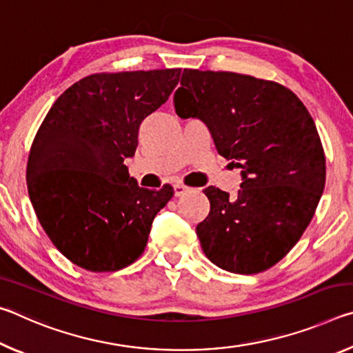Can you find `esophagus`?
Instances as JSON below:
<instances>
[{
  "label": "esophagus",
  "instance_id": "34e87169",
  "mask_svg": "<svg viewBox=\"0 0 353 353\" xmlns=\"http://www.w3.org/2000/svg\"><path fill=\"white\" fill-rule=\"evenodd\" d=\"M188 190H190V188L185 187L183 183H176V185H174V196H176V198H179V196H182L183 193H187Z\"/></svg>",
  "mask_w": 353,
  "mask_h": 353
}]
</instances>
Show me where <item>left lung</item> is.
<instances>
[{
	"label": "left lung",
	"mask_w": 353,
	"mask_h": 353,
	"mask_svg": "<svg viewBox=\"0 0 353 353\" xmlns=\"http://www.w3.org/2000/svg\"><path fill=\"white\" fill-rule=\"evenodd\" d=\"M174 109L210 130L216 151L241 168L235 198L207 187L210 213L196 227L221 270L256 274L290 252L312 221L325 185L314 121L277 82L227 71L183 70Z\"/></svg>",
	"instance_id": "1"
}]
</instances>
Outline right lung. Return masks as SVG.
I'll list each match as a JSON object with an SVG mask.
<instances>
[{"label": "right lung", "mask_w": 353, "mask_h": 353, "mask_svg": "<svg viewBox=\"0 0 353 353\" xmlns=\"http://www.w3.org/2000/svg\"><path fill=\"white\" fill-rule=\"evenodd\" d=\"M179 77V68L83 77L57 98L35 135L29 198L54 246L83 270L134 263L172 198L170 185L139 187L124 160L135 154L141 121L170 98Z\"/></svg>", "instance_id": "add662e5"}]
</instances>
